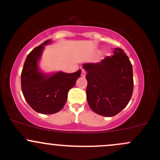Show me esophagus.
<instances>
[{"label": "esophagus", "instance_id": "obj_1", "mask_svg": "<svg viewBox=\"0 0 160 160\" xmlns=\"http://www.w3.org/2000/svg\"><path fill=\"white\" fill-rule=\"evenodd\" d=\"M85 76H86V72H85V71H83V70H82V71H81V77H84Z\"/></svg>", "mask_w": 160, "mask_h": 160}]
</instances>
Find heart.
Listing matches in <instances>:
<instances>
[{
    "label": "heart",
    "mask_w": 160,
    "mask_h": 160,
    "mask_svg": "<svg viewBox=\"0 0 160 160\" xmlns=\"http://www.w3.org/2000/svg\"><path fill=\"white\" fill-rule=\"evenodd\" d=\"M106 54H108V53H106Z\"/></svg>",
    "instance_id": "obj_1"
}]
</instances>
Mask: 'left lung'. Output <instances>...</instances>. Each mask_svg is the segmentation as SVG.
<instances>
[{"label": "left lung", "mask_w": 160, "mask_h": 160, "mask_svg": "<svg viewBox=\"0 0 160 160\" xmlns=\"http://www.w3.org/2000/svg\"><path fill=\"white\" fill-rule=\"evenodd\" d=\"M83 68L87 72V98L92 111L112 117L127 106L134 89L133 68L122 48H115L112 57L85 63Z\"/></svg>", "instance_id": "obj_1"}]
</instances>
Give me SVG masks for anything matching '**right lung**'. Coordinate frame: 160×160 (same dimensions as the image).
<instances>
[{
  "mask_svg": "<svg viewBox=\"0 0 160 160\" xmlns=\"http://www.w3.org/2000/svg\"><path fill=\"white\" fill-rule=\"evenodd\" d=\"M48 39L35 48L27 55L21 74L22 94L33 110L41 114H54L63 108L68 91L76 84L81 70L75 73L54 71L45 73L39 67L45 46Z\"/></svg>",
  "mask_w": 160,
  "mask_h": 160,
  "instance_id": "add662e5",
  "label": "right lung"
}]
</instances>
